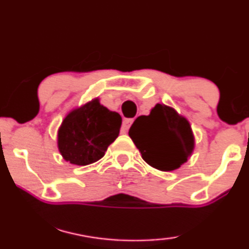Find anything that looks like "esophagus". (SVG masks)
<instances>
[{"instance_id": "34e87169", "label": "esophagus", "mask_w": 249, "mask_h": 249, "mask_svg": "<svg viewBox=\"0 0 249 249\" xmlns=\"http://www.w3.org/2000/svg\"><path fill=\"white\" fill-rule=\"evenodd\" d=\"M132 122H134L132 119H125V120L124 121V124H122V131L127 132L129 130V128H130Z\"/></svg>"}]
</instances>
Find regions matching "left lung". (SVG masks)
Returning a JSON list of instances; mask_svg holds the SVG:
<instances>
[{
	"instance_id": "8db88e82",
	"label": "left lung",
	"mask_w": 249,
	"mask_h": 249,
	"mask_svg": "<svg viewBox=\"0 0 249 249\" xmlns=\"http://www.w3.org/2000/svg\"><path fill=\"white\" fill-rule=\"evenodd\" d=\"M129 136L144 161L161 172L178 169L195 150V135L188 119L175 108L157 104L148 115H141Z\"/></svg>"
}]
</instances>
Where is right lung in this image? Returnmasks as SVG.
Listing matches in <instances>:
<instances>
[{"instance_id":"right-lung-1","label":"right lung","mask_w":249,"mask_h":249,"mask_svg":"<svg viewBox=\"0 0 249 249\" xmlns=\"http://www.w3.org/2000/svg\"><path fill=\"white\" fill-rule=\"evenodd\" d=\"M121 122L120 114L103 106L99 98L71 109L58 129L61 157L76 166L96 162L119 136Z\"/></svg>"}]
</instances>
